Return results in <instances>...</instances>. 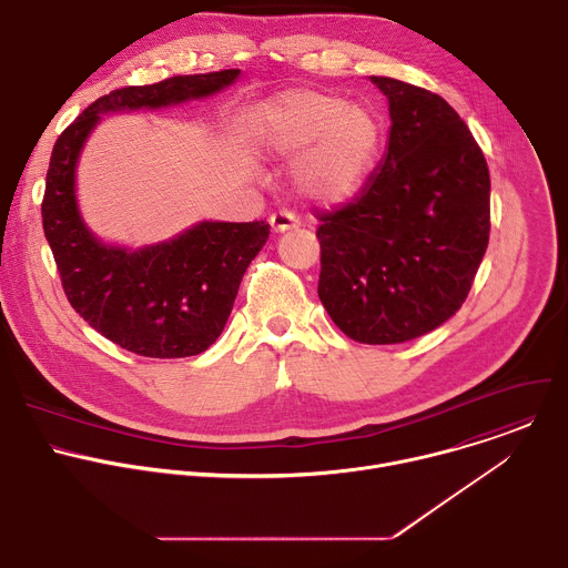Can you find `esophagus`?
Instances as JSON below:
<instances>
[{
	"instance_id": "obj_1",
	"label": "esophagus",
	"mask_w": 568,
	"mask_h": 568,
	"mask_svg": "<svg viewBox=\"0 0 568 568\" xmlns=\"http://www.w3.org/2000/svg\"><path fill=\"white\" fill-rule=\"evenodd\" d=\"M270 226H272L274 233H285V231L296 229L298 220L292 213H287V211H278V213L270 215Z\"/></svg>"
}]
</instances>
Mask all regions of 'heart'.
<instances>
[{"label":"heart","instance_id":"obj_1","mask_svg":"<svg viewBox=\"0 0 568 568\" xmlns=\"http://www.w3.org/2000/svg\"><path fill=\"white\" fill-rule=\"evenodd\" d=\"M270 154L294 159L292 189L316 206H339L364 186L379 145L377 116L318 90H290L267 99L252 121Z\"/></svg>","mask_w":568,"mask_h":568}]
</instances>
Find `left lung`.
<instances>
[{"label":"left lung","instance_id":"8db88e82","mask_svg":"<svg viewBox=\"0 0 568 568\" xmlns=\"http://www.w3.org/2000/svg\"><path fill=\"white\" fill-rule=\"evenodd\" d=\"M388 145L362 193L323 213L318 298L359 344H402L454 316L490 240V173L456 110L386 75Z\"/></svg>","mask_w":568,"mask_h":568}]
</instances>
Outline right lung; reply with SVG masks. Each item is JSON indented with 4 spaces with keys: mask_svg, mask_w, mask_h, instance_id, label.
<instances>
[{
    "mask_svg": "<svg viewBox=\"0 0 568 568\" xmlns=\"http://www.w3.org/2000/svg\"><path fill=\"white\" fill-rule=\"evenodd\" d=\"M237 75L240 69H222L114 90L94 101L53 145L42 226L64 294L97 333L130 353L175 359L213 346L242 276L270 237V224L202 220L154 245H110L78 209L80 152L105 114L211 99L231 88Z\"/></svg>",
    "mask_w": 568,
    "mask_h": 568,
    "instance_id": "obj_1",
    "label": "right lung"
}]
</instances>
